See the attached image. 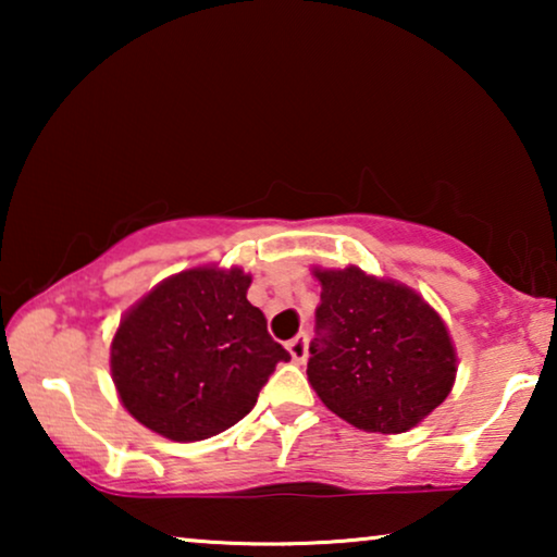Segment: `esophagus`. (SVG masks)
Here are the masks:
<instances>
[{
  "mask_svg": "<svg viewBox=\"0 0 557 557\" xmlns=\"http://www.w3.org/2000/svg\"><path fill=\"white\" fill-rule=\"evenodd\" d=\"M286 349H288V355H292L294 362L307 360V355H309L307 334H299V337H294L292 342H286Z\"/></svg>",
  "mask_w": 557,
  "mask_h": 557,
  "instance_id": "1",
  "label": "esophagus"
}]
</instances>
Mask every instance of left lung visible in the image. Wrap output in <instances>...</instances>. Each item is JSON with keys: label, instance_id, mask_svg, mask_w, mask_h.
<instances>
[{"label": "left lung", "instance_id": "8db88e82", "mask_svg": "<svg viewBox=\"0 0 557 557\" xmlns=\"http://www.w3.org/2000/svg\"><path fill=\"white\" fill-rule=\"evenodd\" d=\"M322 284L307 375L342 421L403 433L451 393L456 349L444 319L413 288L347 269H314Z\"/></svg>", "mask_w": 557, "mask_h": 557}]
</instances>
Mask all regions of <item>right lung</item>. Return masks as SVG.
I'll use <instances>...</instances> for the list:
<instances>
[{"label":"right lung","instance_id":"1","mask_svg":"<svg viewBox=\"0 0 557 557\" xmlns=\"http://www.w3.org/2000/svg\"><path fill=\"white\" fill-rule=\"evenodd\" d=\"M243 269L200 265L164 278L121 319L111 375L124 408L172 441H202L250 413L292 360L246 299Z\"/></svg>","mask_w":557,"mask_h":557}]
</instances>
